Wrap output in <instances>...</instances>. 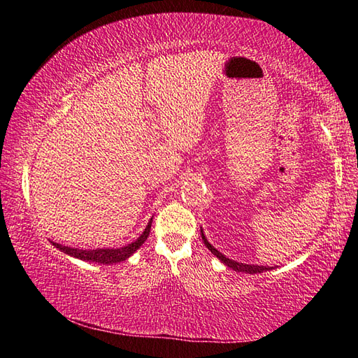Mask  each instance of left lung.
<instances>
[{"instance_id":"obj_1","label":"left lung","mask_w":358,"mask_h":358,"mask_svg":"<svg viewBox=\"0 0 358 358\" xmlns=\"http://www.w3.org/2000/svg\"><path fill=\"white\" fill-rule=\"evenodd\" d=\"M201 235H202V240H203V243H205V246L208 248V250L215 254V256L221 260L222 264H226L227 266H230V268L232 270H235V271H245V273H264V271H266V270H270V266H262V265H250V264H240V262H237V260H232V259H229V257H226L224 256V254H221L220 251L216 250L215 246H211L210 243H208V240L205 238V235H203V232L201 230Z\"/></svg>"}]
</instances>
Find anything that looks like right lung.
<instances>
[{
  "mask_svg": "<svg viewBox=\"0 0 358 358\" xmlns=\"http://www.w3.org/2000/svg\"><path fill=\"white\" fill-rule=\"evenodd\" d=\"M151 221L150 220L148 226L145 227L143 234L138 237L136 241H132L128 246L123 248H113V250H74V248L69 246H63L59 243H53V246H57L59 251H63L69 256H74L77 259L87 260V262H98V264H117L121 262V260H126L129 256H132L138 248H141L145 240L148 238L150 235V229H151Z\"/></svg>",
  "mask_w": 358,
  "mask_h": 358,
  "instance_id": "add662e5",
  "label": "right lung"
}]
</instances>
